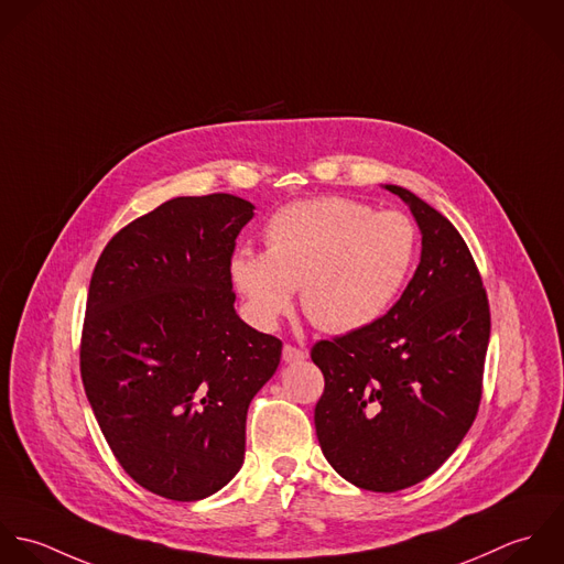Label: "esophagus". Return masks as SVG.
<instances>
[{
  "label": "esophagus",
  "mask_w": 564,
  "mask_h": 564,
  "mask_svg": "<svg viewBox=\"0 0 564 564\" xmlns=\"http://www.w3.org/2000/svg\"><path fill=\"white\" fill-rule=\"evenodd\" d=\"M305 357H307V350H303V348H299V346H294V344H285V346H283V361H285V364L301 361V359H305Z\"/></svg>",
  "instance_id": "obj_1"
}]
</instances>
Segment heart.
<instances>
[{
    "instance_id": "obj_1",
    "label": "heart",
    "mask_w": 564,
    "mask_h": 564,
    "mask_svg": "<svg viewBox=\"0 0 564 564\" xmlns=\"http://www.w3.org/2000/svg\"><path fill=\"white\" fill-rule=\"evenodd\" d=\"M265 254L241 248L230 279L250 316L272 327L294 292L310 321L327 332L372 325L397 301L419 257L421 232L403 212L327 196L279 209L263 230Z\"/></svg>"
}]
</instances>
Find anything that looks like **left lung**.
<instances>
[{
	"label": "left lung",
	"instance_id": "obj_1",
	"mask_svg": "<svg viewBox=\"0 0 564 564\" xmlns=\"http://www.w3.org/2000/svg\"><path fill=\"white\" fill-rule=\"evenodd\" d=\"M423 232L421 263L372 325L312 348L325 375L314 423L339 475L397 492L436 473L470 430L484 381L490 307L475 259L449 220L386 185Z\"/></svg>",
	"mask_w": 564,
	"mask_h": 564
}]
</instances>
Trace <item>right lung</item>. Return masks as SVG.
Wrapping results in <instances>:
<instances>
[{
  "label": "right lung",
  "instance_id": "1",
  "mask_svg": "<svg viewBox=\"0 0 564 564\" xmlns=\"http://www.w3.org/2000/svg\"><path fill=\"white\" fill-rule=\"evenodd\" d=\"M252 205L172 198L115 232L91 274L80 377L121 468L145 490L198 501L243 464L246 412L281 339L235 314L230 259Z\"/></svg>",
  "mask_w": 564,
  "mask_h": 564
}]
</instances>
